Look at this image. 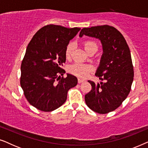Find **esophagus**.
I'll list each match as a JSON object with an SVG mask.
<instances>
[{
	"instance_id": "esophagus-1",
	"label": "esophagus",
	"mask_w": 148,
	"mask_h": 148,
	"mask_svg": "<svg viewBox=\"0 0 148 148\" xmlns=\"http://www.w3.org/2000/svg\"><path fill=\"white\" fill-rule=\"evenodd\" d=\"M85 81L84 79H78V84H81V83L84 82Z\"/></svg>"
}]
</instances>
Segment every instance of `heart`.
Segmentation results:
<instances>
[{"mask_svg": "<svg viewBox=\"0 0 148 148\" xmlns=\"http://www.w3.org/2000/svg\"><path fill=\"white\" fill-rule=\"evenodd\" d=\"M85 49L88 53L94 49H98V45L96 42L92 40H86L84 42ZM75 44L73 42H69L66 44L64 50V56L66 59H69L71 57L72 52L73 50ZM93 67L90 64H84L81 62H75L69 66L68 71L70 73L79 78H84L92 71Z\"/></svg>", "mask_w": 148, "mask_h": 148, "instance_id": "1", "label": "heart"}]
</instances>
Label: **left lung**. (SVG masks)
<instances>
[{
    "mask_svg": "<svg viewBox=\"0 0 148 148\" xmlns=\"http://www.w3.org/2000/svg\"><path fill=\"white\" fill-rule=\"evenodd\" d=\"M83 35L100 39L104 52L95 75L104 82L89 80L92 90L85 95V101L93 111L106 114L119 108L131 91L134 71L130 50L122 34L112 26L84 27L79 34Z\"/></svg>",
    "mask_w": 148,
    "mask_h": 148,
    "instance_id": "1",
    "label": "left lung"
}]
</instances>
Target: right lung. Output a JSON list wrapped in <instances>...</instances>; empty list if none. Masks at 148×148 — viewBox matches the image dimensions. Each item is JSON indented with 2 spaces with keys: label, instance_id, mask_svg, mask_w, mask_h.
<instances>
[{
  "label": "right lung",
  "instance_id": "right-lung-1",
  "mask_svg": "<svg viewBox=\"0 0 148 148\" xmlns=\"http://www.w3.org/2000/svg\"><path fill=\"white\" fill-rule=\"evenodd\" d=\"M81 29L50 24L42 27L28 44L21 65L20 85L32 106L50 112L65 102L68 91L77 79L60 67L65 62V47Z\"/></svg>",
  "mask_w": 148,
  "mask_h": 148
}]
</instances>
